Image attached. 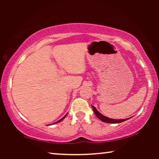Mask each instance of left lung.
<instances>
[{
    "label": "left lung",
    "instance_id": "left-lung-1",
    "mask_svg": "<svg viewBox=\"0 0 159 159\" xmlns=\"http://www.w3.org/2000/svg\"><path fill=\"white\" fill-rule=\"evenodd\" d=\"M91 106H92L93 111H94L95 114L96 115V116L100 119V120L103 121V122L111 123V124H117V123L123 122V121H125L126 120H127V119H130V118H127V119H114L108 118V117L105 116L104 115L101 114V113H100L96 109V108H95V106H93V105H91Z\"/></svg>",
    "mask_w": 159,
    "mask_h": 159
}]
</instances>
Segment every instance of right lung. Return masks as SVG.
<instances>
[{
	"label": "right lung",
	"mask_w": 159,
	"mask_h": 159,
	"mask_svg": "<svg viewBox=\"0 0 159 159\" xmlns=\"http://www.w3.org/2000/svg\"><path fill=\"white\" fill-rule=\"evenodd\" d=\"M66 115H67V114H66V115H65V116H64V117H63V118H61V119H60V120H58V121H56V122H55V123H53V124H57V123H58V122H60V121H61L63 120V119H65V117H66ZM51 125H53V124H51Z\"/></svg>",
	"instance_id": "add662e5"
}]
</instances>
